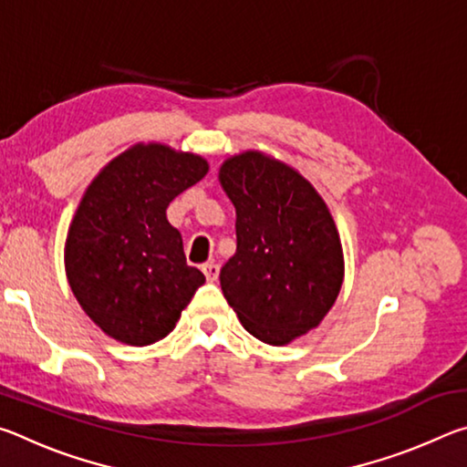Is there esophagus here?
Returning <instances> with one entry per match:
<instances>
[{
  "label": "esophagus",
  "instance_id": "esophagus-1",
  "mask_svg": "<svg viewBox=\"0 0 467 467\" xmlns=\"http://www.w3.org/2000/svg\"><path fill=\"white\" fill-rule=\"evenodd\" d=\"M202 272L205 275V280L216 282L218 280V274H220V265L214 264V262H208V264L202 265Z\"/></svg>",
  "mask_w": 467,
  "mask_h": 467
}]
</instances>
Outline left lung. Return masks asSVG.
I'll list each match as a JSON object with an SVG mask.
<instances>
[{
    "mask_svg": "<svg viewBox=\"0 0 467 467\" xmlns=\"http://www.w3.org/2000/svg\"><path fill=\"white\" fill-rule=\"evenodd\" d=\"M220 183L236 208V253L220 270L224 298L251 336L288 344L319 326L342 288L334 218L309 181L259 152L228 158Z\"/></svg>",
    "mask_w": 467,
    "mask_h": 467,
    "instance_id": "obj_1",
    "label": "left lung"
}]
</instances>
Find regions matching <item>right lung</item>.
Segmentation results:
<instances>
[{
	"label": "right lung",
	"mask_w": 467,
	"mask_h": 467,
	"mask_svg": "<svg viewBox=\"0 0 467 467\" xmlns=\"http://www.w3.org/2000/svg\"><path fill=\"white\" fill-rule=\"evenodd\" d=\"M205 172L202 156L140 144L90 183L69 226L66 270L78 303L107 336L158 342L205 282L167 220L169 203Z\"/></svg>",
	"instance_id": "1"
}]
</instances>
